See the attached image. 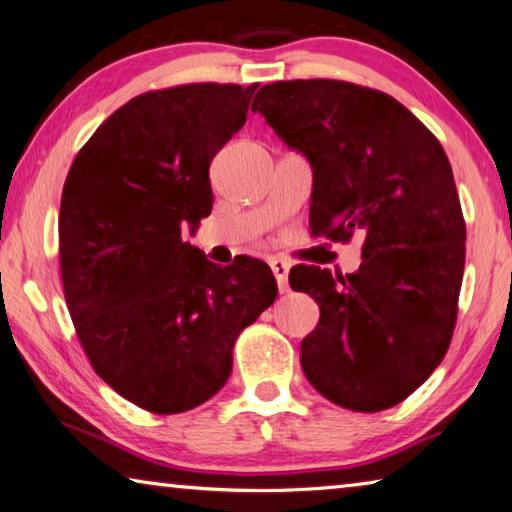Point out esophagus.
<instances>
[{
  "instance_id": "1",
  "label": "esophagus",
  "mask_w": 512,
  "mask_h": 512,
  "mask_svg": "<svg viewBox=\"0 0 512 512\" xmlns=\"http://www.w3.org/2000/svg\"><path fill=\"white\" fill-rule=\"evenodd\" d=\"M271 268H273V275L277 280V288H280V293H288V264L284 262V259H273Z\"/></svg>"
}]
</instances>
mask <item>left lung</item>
Returning <instances> with one entry per match:
<instances>
[{
    "label": "left lung",
    "instance_id": "left-lung-1",
    "mask_svg": "<svg viewBox=\"0 0 512 512\" xmlns=\"http://www.w3.org/2000/svg\"><path fill=\"white\" fill-rule=\"evenodd\" d=\"M253 111L311 163L313 235H365L356 273L288 275L320 306L304 376L347 410L394 407L439 367L457 320L466 224L448 156L401 102L351 82H273Z\"/></svg>",
    "mask_w": 512,
    "mask_h": 512
}]
</instances>
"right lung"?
Masks as SVG:
<instances>
[{"instance_id":"1","label":"right lung","mask_w":512,"mask_h":512,"mask_svg":"<svg viewBox=\"0 0 512 512\" xmlns=\"http://www.w3.org/2000/svg\"><path fill=\"white\" fill-rule=\"evenodd\" d=\"M257 85L147 91L73 161L60 203L64 297L96 374L129 403L179 414L226 385L241 331L277 297L264 262L217 268L181 239L212 210L210 161Z\"/></svg>"}]
</instances>
